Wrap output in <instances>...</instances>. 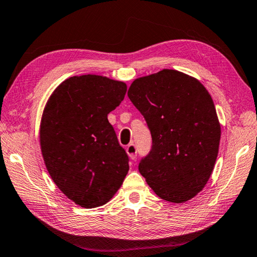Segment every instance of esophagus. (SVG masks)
I'll list each match as a JSON object with an SVG mask.
<instances>
[{"mask_svg":"<svg viewBox=\"0 0 257 257\" xmlns=\"http://www.w3.org/2000/svg\"><path fill=\"white\" fill-rule=\"evenodd\" d=\"M125 151H127V154L129 156V158L132 159V160H135L136 157H137V149H136V145L134 143H130L127 149H125Z\"/></svg>","mask_w":257,"mask_h":257,"instance_id":"1","label":"esophagus"}]
</instances>
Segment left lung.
<instances>
[{
    "instance_id": "obj_1",
    "label": "left lung",
    "mask_w": 257,
    "mask_h": 257,
    "mask_svg": "<svg viewBox=\"0 0 257 257\" xmlns=\"http://www.w3.org/2000/svg\"><path fill=\"white\" fill-rule=\"evenodd\" d=\"M128 97L152 136V150L138 166L142 176L166 201L194 198L213 173L221 140L209 92L193 76L162 70L136 79Z\"/></svg>"
}]
</instances>
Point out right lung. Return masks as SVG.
<instances>
[{
  "label": "right lung",
  "instance_id": "right-lung-1",
  "mask_svg": "<svg viewBox=\"0 0 257 257\" xmlns=\"http://www.w3.org/2000/svg\"><path fill=\"white\" fill-rule=\"evenodd\" d=\"M125 91L124 82L106 76H71L43 109L40 145L48 173L83 208L107 203L128 174V156L107 120Z\"/></svg>",
  "mask_w": 257,
  "mask_h": 257
}]
</instances>
